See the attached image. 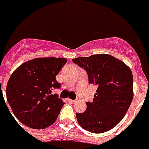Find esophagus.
Segmentation results:
<instances>
[{"label": "esophagus", "mask_w": 149, "mask_h": 149, "mask_svg": "<svg viewBox=\"0 0 149 149\" xmlns=\"http://www.w3.org/2000/svg\"><path fill=\"white\" fill-rule=\"evenodd\" d=\"M68 102H70V103H71V104H74V103H76V100H71V99H68Z\"/></svg>", "instance_id": "obj_1"}]
</instances>
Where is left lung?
<instances>
[{"mask_svg": "<svg viewBox=\"0 0 149 149\" xmlns=\"http://www.w3.org/2000/svg\"><path fill=\"white\" fill-rule=\"evenodd\" d=\"M86 71L88 81L97 87L93 102L76 113L78 124L92 133L112 129L125 115L133 99V76L123 61L107 54L72 59Z\"/></svg>", "mask_w": 149, "mask_h": 149, "instance_id": "8db88e82", "label": "left lung"}]
</instances>
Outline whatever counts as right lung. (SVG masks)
I'll return each instance as SVG.
<instances>
[{"label": "right lung", "instance_id": "obj_1", "mask_svg": "<svg viewBox=\"0 0 149 149\" xmlns=\"http://www.w3.org/2000/svg\"><path fill=\"white\" fill-rule=\"evenodd\" d=\"M67 61L52 57L34 58L13 72L6 95L14 116L21 123L34 129H44L54 123L65 103L52 91L61 87L56 75Z\"/></svg>", "mask_w": 149, "mask_h": 149}]
</instances>
